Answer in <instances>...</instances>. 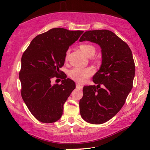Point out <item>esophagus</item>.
<instances>
[{"label":"esophagus","mask_w":150,"mask_h":150,"mask_svg":"<svg viewBox=\"0 0 150 150\" xmlns=\"http://www.w3.org/2000/svg\"><path fill=\"white\" fill-rule=\"evenodd\" d=\"M76 87H77V88H79V89H82L83 86L79 85V84H77V85H76Z\"/></svg>","instance_id":"obj_1"}]
</instances>
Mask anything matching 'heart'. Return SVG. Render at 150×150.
Instances as JSON below:
<instances>
[{
    "label": "heart",
    "instance_id": "1",
    "mask_svg": "<svg viewBox=\"0 0 150 150\" xmlns=\"http://www.w3.org/2000/svg\"><path fill=\"white\" fill-rule=\"evenodd\" d=\"M80 49L83 54H85L88 57L93 56L96 52L95 46L89 44H81L80 45ZM69 53V51H67V53H66V58H67ZM93 72L94 71L92 68L82 69V68L76 67L70 71L69 76L77 82L82 83H84L87 80V79L91 75H92Z\"/></svg>",
    "mask_w": 150,
    "mask_h": 150
}]
</instances>
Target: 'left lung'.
Wrapping results in <instances>:
<instances>
[{
	"mask_svg": "<svg viewBox=\"0 0 150 150\" xmlns=\"http://www.w3.org/2000/svg\"><path fill=\"white\" fill-rule=\"evenodd\" d=\"M99 45L102 63L93 77L97 86L83 87V96L79 101L80 114L87 122L100 124L114 117L125 103L132 88L135 64L128 44L110 30L85 32L79 40ZM100 84L103 88H100Z\"/></svg>",
	"mask_w": 150,
	"mask_h": 150,
	"instance_id": "1",
	"label": "left lung"
}]
</instances>
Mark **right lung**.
I'll use <instances>...</instances> for the list:
<instances>
[{"instance_id": "right-lung-1", "label": "right lung", "mask_w": 150, "mask_h": 150, "mask_svg": "<svg viewBox=\"0 0 150 150\" xmlns=\"http://www.w3.org/2000/svg\"><path fill=\"white\" fill-rule=\"evenodd\" d=\"M83 33L55 28L35 37L22 55L19 79L21 95L32 115L43 123L62 117L63 105L75 83L62 71L66 52ZM62 74L59 76L60 73ZM54 76L63 79L60 85L50 83Z\"/></svg>"}]
</instances>
